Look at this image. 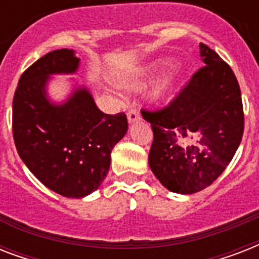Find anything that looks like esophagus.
Listing matches in <instances>:
<instances>
[{
	"label": "esophagus",
	"instance_id": "esophagus-1",
	"mask_svg": "<svg viewBox=\"0 0 259 259\" xmlns=\"http://www.w3.org/2000/svg\"><path fill=\"white\" fill-rule=\"evenodd\" d=\"M140 119V113H138L137 109H130L127 111V121L130 123H134V122H137Z\"/></svg>",
	"mask_w": 259,
	"mask_h": 259
}]
</instances>
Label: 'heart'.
Segmentation results:
<instances>
[{"instance_id": "b5f03b06", "label": "heart", "mask_w": 259, "mask_h": 259, "mask_svg": "<svg viewBox=\"0 0 259 259\" xmlns=\"http://www.w3.org/2000/svg\"><path fill=\"white\" fill-rule=\"evenodd\" d=\"M165 64L166 63H154L153 66H150L149 72L150 74H154V72H157L160 68L165 67ZM172 93H173L172 84H170L169 82H162L156 87V90H154L153 98L154 99H157V101H166V99H169Z\"/></svg>"}]
</instances>
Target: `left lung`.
Instances as JSON below:
<instances>
[{
	"instance_id": "obj_1",
	"label": "left lung",
	"mask_w": 259,
	"mask_h": 259,
	"mask_svg": "<svg viewBox=\"0 0 259 259\" xmlns=\"http://www.w3.org/2000/svg\"><path fill=\"white\" fill-rule=\"evenodd\" d=\"M204 66L169 105L141 110L153 130L149 166L170 192H199L221 176L245 127L241 89L231 67L200 42Z\"/></svg>"
}]
</instances>
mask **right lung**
<instances>
[{"mask_svg":"<svg viewBox=\"0 0 259 259\" xmlns=\"http://www.w3.org/2000/svg\"><path fill=\"white\" fill-rule=\"evenodd\" d=\"M72 50L48 52L28 67L13 97V138L28 169L51 191L84 197L99 188L109 172L111 150L127 132L125 113L105 114L84 87L63 105L47 98L52 74H74Z\"/></svg>","mask_w":259,"mask_h":259,"instance_id":"right-lung-1","label":"right lung"}]
</instances>
